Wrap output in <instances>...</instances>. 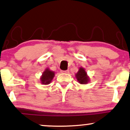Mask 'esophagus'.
Returning <instances> with one entry per match:
<instances>
[{"label": "esophagus", "instance_id": "34e87169", "mask_svg": "<svg viewBox=\"0 0 130 130\" xmlns=\"http://www.w3.org/2000/svg\"><path fill=\"white\" fill-rule=\"evenodd\" d=\"M62 72L63 73H65V74H68L69 70L68 69H67V70H65V71H62Z\"/></svg>", "mask_w": 130, "mask_h": 130}]
</instances>
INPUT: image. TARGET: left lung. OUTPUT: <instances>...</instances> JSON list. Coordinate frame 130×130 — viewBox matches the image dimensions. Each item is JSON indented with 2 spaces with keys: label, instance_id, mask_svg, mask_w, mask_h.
Instances as JSON below:
<instances>
[{
  "label": "left lung",
  "instance_id": "1",
  "mask_svg": "<svg viewBox=\"0 0 130 130\" xmlns=\"http://www.w3.org/2000/svg\"><path fill=\"white\" fill-rule=\"evenodd\" d=\"M76 76L77 80L80 84H85L88 83L89 81L88 77L87 76V73L84 70V69L82 68H79L78 73L76 74Z\"/></svg>",
  "mask_w": 130,
  "mask_h": 130
}]
</instances>
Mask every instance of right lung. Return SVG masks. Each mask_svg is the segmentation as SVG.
Instances as JSON below:
<instances>
[{
  "instance_id": "right-lung-1",
  "label": "right lung",
  "mask_w": 130,
  "mask_h": 130,
  "mask_svg": "<svg viewBox=\"0 0 130 130\" xmlns=\"http://www.w3.org/2000/svg\"><path fill=\"white\" fill-rule=\"evenodd\" d=\"M54 72L49 71L48 69H46L43 73L42 76L41 77V83L43 84H49L51 83L54 76Z\"/></svg>"
}]
</instances>
